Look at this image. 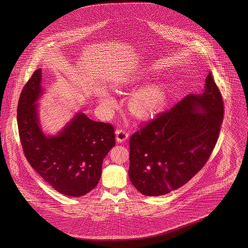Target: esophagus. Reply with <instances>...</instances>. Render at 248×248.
Masks as SVG:
<instances>
[{
    "mask_svg": "<svg viewBox=\"0 0 248 248\" xmlns=\"http://www.w3.org/2000/svg\"><path fill=\"white\" fill-rule=\"evenodd\" d=\"M116 140L120 142L125 141L127 139H128V136L129 134L124 129L116 130Z\"/></svg>",
    "mask_w": 248,
    "mask_h": 248,
    "instance_id": "1",
    "label": "esophagus"
}]
</instances>
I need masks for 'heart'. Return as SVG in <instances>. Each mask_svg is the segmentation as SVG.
<instances>
[{
    "mask_svg": "<svg viewBox=\"0 0 248 248\" xmlns=\"http://www.w3.org/2000/svg\"><path fill=\"white\" fill-rule=\"evenodd\" d=\"M107 105H113L114 101L110 97L103 99ZM164 102V95L160 88L148 86L135 93L131 98L130 106L132 111L138 116H148L154 113Z\"/></svg>",
    "mask_w": 248,
    "mask_h": 248,
    "instance_id": "obj_1",
    "label": "heart"
}]
</instances>
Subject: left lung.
<instances>
[{
	"mask_svg": "<svg viewBox=\"0 0 248 248\" xmlns=\"http://www.w3.org/2000/svg\"><path fill=\"white\" fill-rule=\"evenodd\" d=\"M221 93L211 72L203 92L186 95L130 137V180L147 196L186 184L206 164L223 121Z\"/></svg>",
	"mask_w": 248,
	"mask_h": 248,
	"instance_id": "1",
	"label": "left lung"
}]
</instances>
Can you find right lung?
<instances>
[{"label": "right lung", "mask_w": 248, "mask_h": 248, "mask_svg": "<svg viewBox=\"0 0 248 248\" xmlns=\"http://www.w3.org/2000/svg\"><path fill=\"white\" fill-rule=\"evenodd\" d=\"M41 81L42 71L38 69L18 100L17 125L24 155L57 191L83 196L97 185L103 160L115 145L113 125L79 112L58 136L46 137L40 128L35 104L43 91Z\"/></svg>", "instance_id": "right-lung-1"}]
</instances>
